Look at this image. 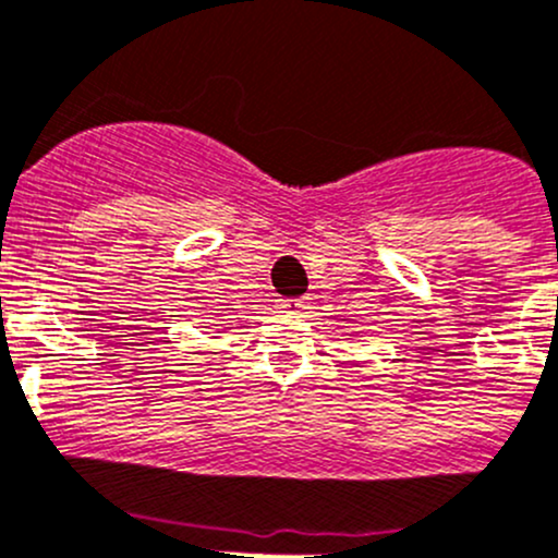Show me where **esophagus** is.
<instances>
[{
  "mask_svg": "<svg viewBox=\"0 0 558 558\" xmlns=\"http://www.w3.org/2000/svg\"><path fill=\"white\" fill-rule=\"evenodd\" d=\"M280 313H289V315H299L310 307V299L307 296H299V299H280L278 302Z\"/></svg>",
  "mask_w": 558,
  "mask_h": 558,
  "instance_id": "1",
  "label": "esophagus"
}]
</instances>
